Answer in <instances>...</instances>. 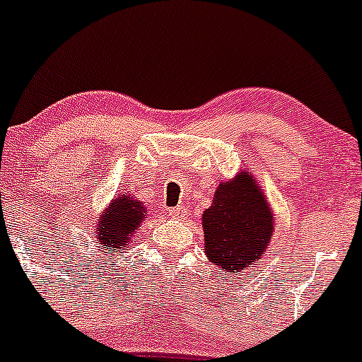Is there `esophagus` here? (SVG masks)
Masks as SVG:
<instances>
[{
  "label": "esophagus",
  "mask_w": 362,
  "mask_h": 362,
  "mask_svg": "<svg viewBox=\"0 0 362 362\" xmlns=\"http://www.w3.org/2000/svg\"><path fill=\"white\" fill-rule=\"evenodd\" d=\"M168 214L171 215L173 218H178V221H184L185 217H187V208L185 206H175V208H170V211Z\"/></svg>",
  "instance_id": "obj_1"
}]
</instances>
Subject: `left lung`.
Listing matches in <instances>:
<instances>
[{
  "label": "left lung",
  "mask_w": 362,
  "mask_h": 362,
  "mask_svg": "<svg viewBox=\"0 0 362 362\" xmlns=\"http://www.w3.org/2000/svg\"><path fill=\"white\" fill-rule=\"evenodd\" d=\"M273 231L275 218L261 185L250 171H240L218 185L214 203L204 210V254L224 275H238L261 259Z\"/></svg>",
  "instance_id": "obj_1"
}]
</instances>
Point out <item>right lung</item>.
I'll return each mask as SVG.
<instances>
[{"label":"right lung","instance_id":"1","mask_svg":"<svg viewBox=\"0 0 362 362\" xmlns=\"http://www.w3.org/2000/svg\"><path fill=\"white\" fill-rule=\"evenodd\" d=\"M144 218H147L144 203L133 196L119 194L108 204L101 217L96 218V245H100L105 254L127 250L124 247L131 245L134 231L140 228Z\"/></svg>","mask_w":362,"mask_h":362}]
</instances>
